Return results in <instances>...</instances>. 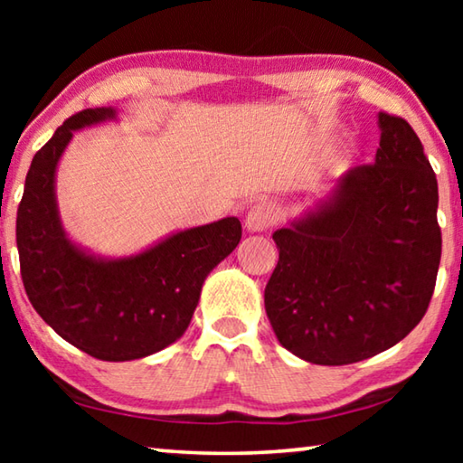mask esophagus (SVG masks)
Instances as JSON below:
<instances>
[{
  "label": "esophagus",
  "mask_w": 463,
  "mask_h": 463,
  "mask_svg": "<svg viewBox=\"0 0 463 463\" xmlns=\"http://www.w3.org/2000/svg\"><path fill=\"white\" fill-rule=\"evenodd\" d=\"M279 221V208L271 202H257L253 208L249 210L245 226L250 232H260V231H268L273 224H278Z\"/></svg>",
  "instance_id": "obj_1"
}]
</instances>
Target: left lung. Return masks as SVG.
I'll return each mask as SVG.
<instances>
[{
  "label": "left lung",
  "mask_w": 463,
  "mask_h": 463,
  "mask_svg": "<svg viewBox=\"0 0 463 463\" xmlns=\"http://www.w3.org/2000/svg\"><path fill=\"white\" fill-rule=\"evenodd\" d=\"M378 120L375 161L273 232L279 261L265 312L278 341L310 364L382 354L420 323L433 298L441 261L435 171L409 122L386 112Z\"/></svg>",
  "instance_id": "8db88e82"
}]
</instances>
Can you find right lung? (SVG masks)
Segmentation results:
<instances>
[{"mask_svg": "<svg viewBox=\"0 0 463 463\" xmlns=\"http://www.w3.org/2000/svg\"><path fill=\"white\" fill-rule=\"evenodd\" d=\"M88 108L62 122L34 155L15 218L28 300L54 333L101 362H130L177 341L198 307L202 284L241 241L239 218L174 234L128 260L101 261L62 231L54 171L73 130L112 118Z\"/></svg>", "mask_w": 463, "mask_h": 463, "instance_id": "obj_1", "label": "right lung"}]
</instances>
